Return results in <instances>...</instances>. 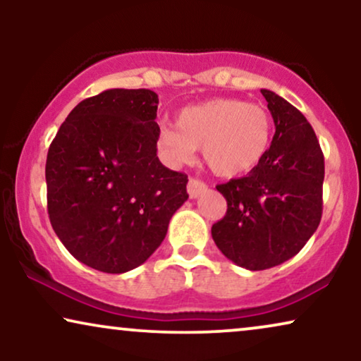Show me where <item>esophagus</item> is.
I'll list each match as a JSON object with an SVG mask.
<instances>
[{"mask_svg": "<svg viewBox=\"0 0 361 361\" xmlns=\"http://www.w3.org/2000/svg\"><path fill=\"white\" fill-rule=\"evenodd\" d=\"M205 190H207V184L205 182H202L200 179H194V177H190L189 182H187V192H189L190 199H197V197Z\"/></svg>", "mask_w": 361, "mask_h": 361, "instance_id": "34e87169", "label": "esophagus"}]
</instances>
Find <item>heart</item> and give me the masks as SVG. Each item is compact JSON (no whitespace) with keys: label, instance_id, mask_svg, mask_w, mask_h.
<instances>
[{"label":"heart","instance_id":"heart-1","mask_svg":"<svg viewBox=\"0 0 361 361\" xmlns=\"http://www.w3.org/2000/svg\"><path fill=\"white\" fill-rule=\"evenodd\" d=\"M176 126H161L156 147L172 167L187 164L202 147L205 164L221 177L253 171L268 154L273 118L258 103L238 98H212L182 108Z\"/></svg>","mask_w":361,"mask_h":361}]
</instances>
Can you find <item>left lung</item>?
<instances>
[{"instance_id": "8db88e82", "label": "left lung", "mask_w": 361, "mask_h": 361, "mask_svg": "<svg viewBox=\"0 0 361 361\" xmlns=\"http://www.w3.org/2000/svg\"><path fill=\"white\" fill-rule=\"evenodd\" d=\"M276 133L264 159L248 176L219 184L226 214L212 238L226 258L250 271L278 266L298 255L322 219L324 154L298 108L261 90Z\"/></svg>"}]
</instances>
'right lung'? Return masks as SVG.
I'll return each mask as SVG.
<instances>
[{
  "instance_id": "1",
  "label": "right lung",
  "mask_w": 361,
  "mask_h": 361,
  "mask_svg": "<svg viewBox=\"0 0 361 361\" xmlns=\"http://www.w3.org/2000/svg\"><path fill=\"white\" fill-rule=\"evenodd\" d=\"M152 90L111 88L68 113L49 146L47 212L73 258L121 274L145 263L189 199L187 176L157 157Z\"/></svg>"
}]
</instances>
